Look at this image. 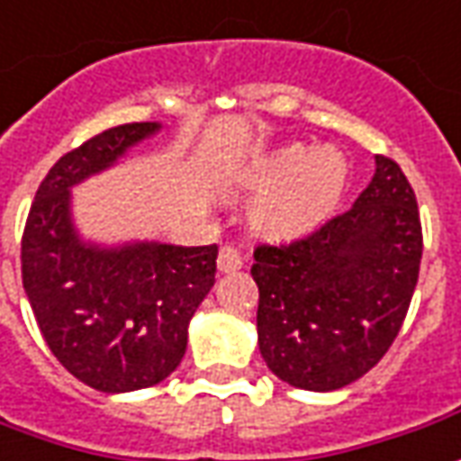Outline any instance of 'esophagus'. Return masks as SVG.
I'll use <instances>...</instances> for the list:
<instances>
[{
    "mask_svg": "<svg viewBox=\"0 0 461 461\" xmlns=\"http://www.w3.org/2000/svg\"><path fill=\"white\" fill-rule=\"evenodd\" d=\"M217 267H219V272H237L244 267V259H242V255L234 249V247H230V244H227V247H221V249H219Z\"/></svg>",
    "mask_w": 461,
    "mask_h": 461,
    "instance_id": "obj_1",
    "label": "esophagus"
}]
</instances>
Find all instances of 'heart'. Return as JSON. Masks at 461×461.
<instances>
[{"label": "heart", "instance_id": "heart-1", "mask_svg": "<svg viewBox=\"0 0 461 461\" xmlns=\"http://www.w3.org/2000/svg\"><path fill=\"white\" fill-rule=\"evenodd\" d=\"M348 181V164L333 149L310 153L287 146L262 158L249 174V184L262 189L255 204V224L275 237H297L336 209Z\"/></svg>", "mask_w": 461, "mask_h": 461}]
</instances>
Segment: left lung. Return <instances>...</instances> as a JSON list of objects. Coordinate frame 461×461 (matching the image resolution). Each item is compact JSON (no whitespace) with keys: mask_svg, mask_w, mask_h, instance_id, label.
Returning <instances> with one entry per match:
<instances>
[{"mask_svg":"<svg viewBox=\"0 0 461 461\" xmlns=\"http://www.w3.org/2000/svg\"><path fill=\"white\" fill-rule=\"evenodd\" d=\"M421 252L416 194L388 156L350 209L293 242L257 244V336L272 374L336 391L371 371L402 330Z\"/></svg>","mask_w":461,"mask_h":461,"instance_id":"obj_1","label":"left lung"}]
</instances>
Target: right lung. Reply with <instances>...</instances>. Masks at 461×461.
Returning <instances> with one entry per match:
<instances>
[{
    "instance_id": "add662e5",
    "label": "right lung",
    "mask_w": 461,
    "mask_h": 461,
    "mask_svg": "<svg viewBox=\"0 0 461 461\" xmlns=\"http://www.w3.org/2000/svg\"><path fill=\"white\" fill-rule=\"evenodd\" d=\"M158 123L108 128L47 171L22 234V285L45 343L75 378L121 393L149 388L186 353V328L214 285L217 244L86 247L70 224V186L111 166Z\"/></svg>"
}]
</instances>
